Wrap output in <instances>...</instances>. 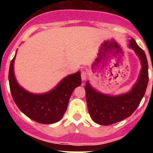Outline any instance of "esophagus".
<instances>
[{
    "label": "esophagus",
    "mask_w": 153,
    "mask_h": 153,
    "mask_svg": "<svg viewBox=\"0 0 153 153\" xmlns=\"http://www.w3.org/2000/svg\"><path fill=\"white\" fill-rule=\"evenodd\" d=\"M87 77H88V74H87V73H86V71H84V70H83L82 73H81V78H82V80L85 81Z\"/></svg>",
    "instance_id": "34e87169"
}]
</instances>
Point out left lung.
Wrapping results in <instances>:
<instances>
[{"instance_id":"left-lung-1","label":"left lung","mask_w":153,"mask_h":153,"mask_svg":"<svg viewBox=\"0 0 153 153\" xmlns=\"http://www.w3.org/2000/svg\"><path fill=\"white\" fill-rule=\"evenodd\" d=\"M128 47L140 59V75L129 91L119 95H109L96 90L90 81L86 82V100L92 120L99 125L109 126L130 117L144 97L149 82L148 62L145 52L131 37ZM153 71V70H152Z\"/></svg>"}]
</instances>
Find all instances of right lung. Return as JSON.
<instances>
[{
	"mask_svg": "<svg viewBox=\"0 0 153 153\" xmlns=\"http://www.w3.org/2000/svg\"><path fill=\"white\" fill-rule=\"evenodd\" d=\"M15 56L9 69V84L13 101L19 109L33 121L42 124H53L60 121L67 109L74 89L81 85L80 71L70 74L52 90L43 93L27 91L19 84L14 74Z\"/></svg>",
	"mask_w": 153,
	"mask_h": 153,
	"instance_id": "right-lung-1",
	"label": "right lung"
}]
</instances>
